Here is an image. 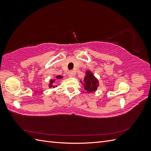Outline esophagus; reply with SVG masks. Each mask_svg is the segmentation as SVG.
<instances>
[{"mask_svg": "<svg viewBox=\"0 0 151 151\" xmlns=\"http://www.w3.org/2000/svg\"><path fill=\"white\" fill-rule=\"evenodd\" d=\"M75 74H76V72L74 71H73V70H70V71L68 72V76H69V77L74 76Z\"/></svg>", "mask_w": 151, "mask_h": 151, "instance_id": "1", "label": "esophagus"}]
</instances>
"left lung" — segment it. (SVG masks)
Returning <instances> with one entry per match:
<instances>
[{
    "label": "left lung",
    "mask_w": 151,
    "mask_h": 151,
    "mask_svg": "<svg viewBox=\"0 0 151 151\" xmlns=\"http://www.w3.org/2000/svg\"><path fill=\"white\" fill-rule=\"evenodd\" d=\"M81 83L83 82L81 81ZM84 89L88 92L91 93L94 92L97 89L98 86H99V82L98 79L93 76V73L89 70L86 72V76L84 79Z\"/></svg>",
    "instance_id": "8db88e82"
}]
</instances>
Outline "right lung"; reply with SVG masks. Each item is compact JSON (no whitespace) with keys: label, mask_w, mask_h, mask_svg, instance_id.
<instances>
[{"label":"right lung","mask_w":151,"mask_h":151,"mask_svg":"<svg viewBox=\"0 0 151 151\" xmlns=\"http://www.w3.org/2000/svg\"><path fill=\"white\" fill-rule=\"evenodd\" d=\"M57 79H62L63 77L61 76H57L56 77ZM55 82V80H51L50 82V84H49V87L50 88H55V87L57 86H53V84Z\"/></svg>","instance_id":"right-lung-1"}]
</instances>
